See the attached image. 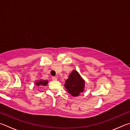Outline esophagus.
Returning a JSON list of instances; mask_svg holds the SVG:
<instances>
[{
	"mask_svg": "<svg viewBox=\"0 0 130 130\" xmlns=\"http://www.w3.org/2000/svg\"><path fill=\"white\" fill-rule=\"evenodd\" d=\"M52 80H57V78H56V76H53V77H52Z\"/></svg>",
	"mask_w": 130,
	"mask_h": 130,
	"instance_id": "esophagus-1",
	"label": "esophagus"
}]
</instances>
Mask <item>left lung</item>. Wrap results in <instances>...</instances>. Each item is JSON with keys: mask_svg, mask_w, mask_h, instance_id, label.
I'll list each match as a JSON object with an SVG mask.
<instances>
[{"mask_svg": "<svg viewBox=\"0 0 130 130\" xmlns=\"http://www.w3.org/2000/svg\"><path fill=\"white\" fill-rule=\"evenodd\" d=\"M85 85V80L81 78L78 72L74 70L66 81L64 86L70 94L77 96L83 91Z\"/></svg>", "mask_w": 130, "mask_h": 130, "instance_id": "8db88e82", "label": "left lung"}]
</instances>
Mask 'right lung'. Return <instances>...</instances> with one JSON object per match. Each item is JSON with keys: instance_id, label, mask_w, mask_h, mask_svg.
I'll list each match as a JSON object with an SVG mask.
<instances>
[{"instance_id": "1", "label": "right lung", "mask_w": 130, "mask_h": 130, "mask_svg": "<svg viewBox=\"0 0 130 130\" xmlns=\"http://www.w3.org/2000/svg\"><path fill=\"white\" fill-rule=\"evenodd\" d=\"M48 81L47 80H39L38 82H36V84L38 86H45L47 84Z\"/></svg>"}]
</instances>
